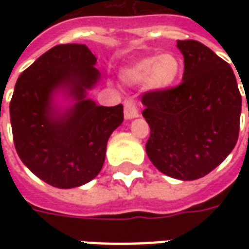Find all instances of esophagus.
<instances>
[{"label": "esophagus", "instance_id": "34e87169", "mask_svg": "<svg viewBox=\"0 0 249 249\" xmlns=\"http://www.w3.org/2000/svg\"><path fill=\"white\" fill-rule=\"evenodd\" d=\"M124 116L126 120H132L135 117H139V109H137V103L132 98H126L124 103Z\"/></svg>", "mask_w": 249, "mask_h": 249}]
</instances>
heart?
I'll use <instances>...</instances> for the list:
<instances>
[{
    "mask_svg": "<svg viewBox=\"0 0 249 249\" xmlns=\"http://www.w3.org/2000/svg\"><path fill=\"white\" fill-rule=\"evenodd\" d=\"M180 71L181 62L178 57L173 53H165L159 57H145L136 61L124 71V78L132 84L146 81V85L151 89L162 92L173 87Z\"/></svg>",
    "mask_w": 249,
    "mask_h": 249,
    "instance_id": "heart-1",
    "label": "heart"
}]
</instances>
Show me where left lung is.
I'll use <instances>...</instances> for the list:
<instances>
[{
    "instance_id": "1",
    "label": "left lung",
    "mask_w": 249,
    "mask_h": 249,
    "mask_svg": "<svg viewBox=\"0 0 249 249\" xmlns=\"http://www.w3.org/2000/svg\"><path fill=\"white\" fill-rule=\"evenodd\" d=\"M183 82L142 94L151 128L146 155L169 178L196 180L220 165L235 148L241 94L228 62L195 40L178 41Z\"/></svg>"
}]
</instances>
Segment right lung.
<instances>
[{"label":"right lung","mask_w":249,"mask_h":249,"mask_svg":"<svg viewBox=\"0 0 249 249\" xmlns=\"http://www.w3.org/2000/svg\"><path fill=\"white\" fill-rule=\"evenodd\" d=\"M97 58L84 44L57 45L21 73L10 101L16 151L37 178L69 189L97 176L107 142L124 120L123 105L101 107L87 98L100 80ZM76 103L61 111L56 92Z\"/></svg>","instance_id":"right-lung-1"}]
</instances>
